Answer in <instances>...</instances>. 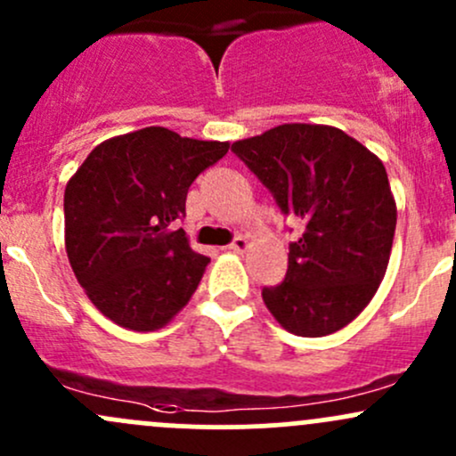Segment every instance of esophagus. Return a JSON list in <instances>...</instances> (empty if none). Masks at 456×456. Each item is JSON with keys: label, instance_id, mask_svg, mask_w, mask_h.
<instances>
[{"label": "esophagus", "instance_id": "34e87169", "mask_svg": "<svg viewBox=\"0 0 456 456\" xmlns=\"http://www.w3.org/2000/svg\"><path fill=\"white\" fill-rule=\"evenodd\" d=\"M247 248H248L247 236H236L233 238V242L229 244V251H233V253H244Z\"/></svg>", "mask_w": 456, "mask_h": 456}]
</instances>
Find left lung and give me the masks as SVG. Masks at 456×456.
Returning <instances> with one entry per match:
<instances>
[{
    "instance_id": "obj_1",
    "label": "left lung",
    "mask_w": 456,
    "mask_h": 456,
    "mask_svg": "<svg viewBox=\"0 0 456 456\" xmlns=\"http://www.w3.org/2000/svg\"><path fill=\"white\" fill-rule=\"evenodd\" d=\"M232 151L271 191L281 214L304 223L289 244L281 284L262 299L297 337H328L352 323L389 265L397 209L385 166L341 128L281 124Z\"/></svg>"
}]
</instances>
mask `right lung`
<instances>
[{
	"instance_id": "add662e5",
	"label": "right lung",
	"mask_w": 456,
	"mask_h": 456,
	"mask_svg": "<svg viewBox=\"0 0 456 456\" xmlns=\"http://www.w3.org/2000/svg\"><path fill=\"white\" fill-rule=\"evenodd\" d=\"M227 142L148 126L102 142L65 188V248L91 304L135 332L164 328L194 295L209 257L183 229L190 185Z\"/></svg>"
}]
</instances>
